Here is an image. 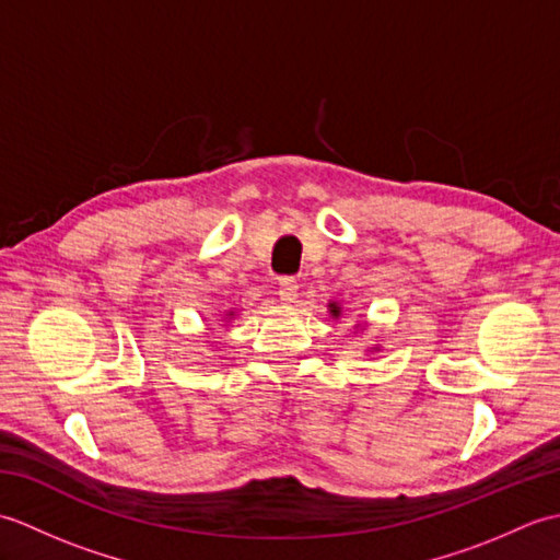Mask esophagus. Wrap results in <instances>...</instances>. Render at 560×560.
I'll use <instances>...</instances> for the list:
<instances>
[{
	"label": "esophagus",
	"mask_w": 560,
	"mask_h": 560,
	"mask_svg": "<svg viewBox=\"0 0 560 560\" xmlns=\"http://www.w3.org/2000/svg\"><path fill=\"white\" fill-rule=\"evenodd\" d=\"M279 295H281V301L293 303L295 295H299V281H295L293 277H283L279 281Z\"/></svg>",
	"instance_id": "1"
}]
</instances>
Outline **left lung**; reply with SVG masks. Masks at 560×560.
<instances>
[{
	"label": "left lung",
	"instance_id": "obj_1",
	"mask_svg": "<svg viewBox=\"0 0 560 560\" xmlns=\"http://www.w3.org/2000/svg\"><path fill=\"white\" fill-rule=\"evenodd\" d=\"M329 315H331V317H339V315H341L339 303H329Z\"/></svg>",
	"mask_w": 560,
	"mask_h": 560
}]
</instances>
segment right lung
<instances>
[{"label": "right lung", "instance_id": "obj_1", "mask_svg": "<svg viewBox=\"0 0 560 560\" xmlns=\"http://www.w3.org/2000/svg\"><path fill=\"white\" fill-rule=\"evenodd\" d=\"M229 315H233V313H229Z\"/></svg>", "mask_w": 560, "mask_h": 560}]
</instances>
